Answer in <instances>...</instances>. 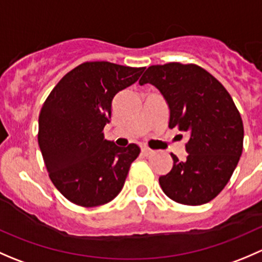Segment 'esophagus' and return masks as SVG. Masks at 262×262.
I'll return each instance as SVG.
<instances>
[{"instance_id": "esophagus-1", "label": "esophagus", "mask_w": 262, "mask_h": 262, "mask_svg": "<svg viewBox=\"0 0 262 262\" xmlns=\"http://www.w3.org/2000/svg\"><path fill=\"white\" fill-rule=\"evenodd\" d=\"M153 152H155V150H152V149H150V148H148V147H143V148H142V153H143L144 156H150V155H153Z\"/></svg>"}]
</instances>
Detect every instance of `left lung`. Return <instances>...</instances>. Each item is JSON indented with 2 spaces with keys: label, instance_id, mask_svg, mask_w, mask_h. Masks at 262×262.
Returning <instances> with one entry per match:
<instances>
[{
  "label": "left lung",
  "instance_id": "8db88e82",
  "mask_svg": "<svg viewBox=\"0 0 262 262\" xmlns=\"http://www.w3.org/2000/svg\"><path fill=\"white\" fill-rule=\"evenodd\" d=\"M160 90L170 109L171 129L187 134V156L160 178L173 202L202 205L214 199L231 179L244 148V123L223 84L196 64L150 66L139 84Z\"/></svg>",
  "mask_w": 262,
  "mask_h": 262
}]
</instances>
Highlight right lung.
I'll return each mask as SVG.
<instances>
[{
    "instance_id": "right-lung-1",
    "label": "right lung",
    "mask_w": 262,
    "mask_h": 262,
    "mask_svg": "<svg viewBox=\"0 0 262 262\" xmlns=\"http://www.w3.org/2000/svg\"><path fill=\"white\" fill-rule=\"evenodd\" d=\"M144 70L82 63L47 97L39 115V147L50 180L73 204L99 207L123 189L141 148L118 147L102 130L110 123L115 95L138 81Z\"/></svg>"
}]
</instances>
